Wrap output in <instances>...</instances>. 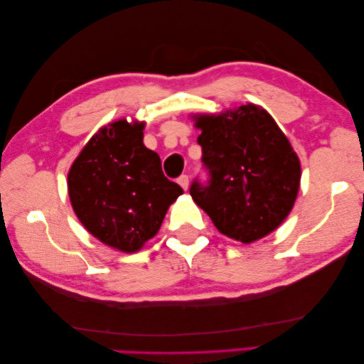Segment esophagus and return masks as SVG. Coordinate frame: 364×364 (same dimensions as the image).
<instances>
[{"label": "esophagus", "mask_w": 364, "mask_h": 364, "mask_svg": "<svg viewBox=\"0 0 364 364\" xmlns=\"http://www.w3.org/2000/svg\"><path fill=\"white\" fill-rule=\"evenodd\" d=\"M178 184H180V186L184 191H188V188H189V176L188 175H181L180 178H178Z\"/></svg>", "instance_id": "34e87169"}]
</instances>
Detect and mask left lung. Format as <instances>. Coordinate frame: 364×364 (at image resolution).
<instances>
[{"label":"left lung","mask_w":364,"mask_h":364,"mask_svg":"<svg viewBox=\"0 0 364 364\" xmlns=\"http://www.w3.org/2000/svg\"><path fill=\"white\" fill-rule=\"evenodd\" d=\"M197 142L208 181L191 184L194 202L222 235L250 244L288 218L300 186V161L270 115L242 105L198 115Z\"/></svg>","instance_id":"obj_1"}]
</instances>
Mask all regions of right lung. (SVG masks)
Here are the masks:
<instances>
[{
  "label": "right lung",
  "mask_w": 364,
  "mask_h": 364,
  "mask_svg": "<svg viewBox=\"0 0 364 364\" xmlns=\"http://www.w3.org/2000/svg\"><path fill=\"white\" fill-rule=\"evenodd\" d=\"M142 139L144 123L112 122L90 139L68 172V197L84 228L127 253L158 233L168 206L183 194Z\"/></svg>",
  "instance_id": "1"
}]
</instances>
